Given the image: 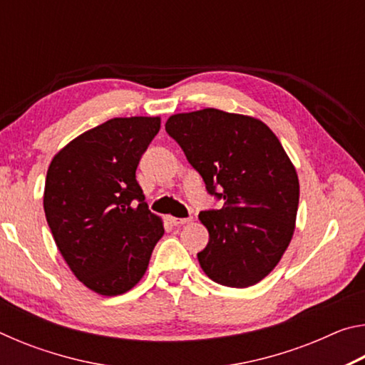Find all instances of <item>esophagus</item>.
<instances>
[{"mask_svg":"<svg viewBox=\"0 0 365 365\" xmlns=\"http://www.w3.org/2000/svg\"><path fill=\"white\" fill-rule=\"evenodd\" d=\"M168 220H169V224H170V225L178 227V225H185V224H188V222L191 220V217H185V219H182V217H172V215H169Z\"/></svg>","mask_w":365,"mask_h":365,"instance_id":"obj_1","label":"esophagus"}]
</instances>
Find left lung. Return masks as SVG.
<instances>
[{
  "label": "left lung",
  "instance_id": "1",
  "mask_svg": "<svg viewBox=\"0 0 365 365\" xmlns=\"http://www.w3.org/2000/svg\"><path fill=\"white\" fill-rule=\"evenodd\" d=\"M220 209L200 212L209 243L197 261L209 279L232 288L256 285L292 242L299 182L279 138L255 117L207 108L165 122Z\"/></svg>",
  "mask_w": 365,
  "mask_h": 365
}]
</instances>
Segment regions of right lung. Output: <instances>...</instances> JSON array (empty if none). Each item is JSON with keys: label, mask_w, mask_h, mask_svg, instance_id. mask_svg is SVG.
Instances as JSON below:
<instances>
[{"label": "right lung", "mask_w": 365, "mask_h": 365, "mask_svg": "<svg viewBox=\"0 0 365 365\" xmlns=\"http://www.w3.org/2000/svg\"><path fill=\"white\" fill-rule=\"evenodd\" d=\"M159 128V117H115L72 140L49 164V230L73 275L95 293L117 296L137 285L164 235L135 177Z\"/></svg>", "instance_id": "1"}]
</instances>
